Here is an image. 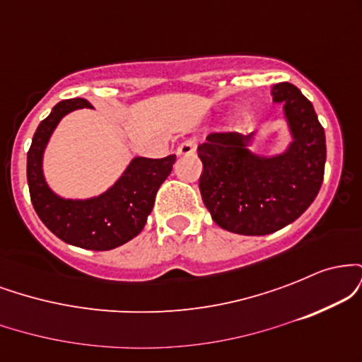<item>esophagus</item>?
I'll return each instance as SVG.
<instances>
[{"instance_id": "34e87169", "label": "esophagus", "mask_w": 362, "mask_h": 362, "mask_svg": "<svg viewBox=\"0 0 362 362\" xmlns=\"http://www.w3.org/2000/svg\"><path fill=\"white\" fill-rule=\"evenodd\" d=\"M195 146H197V143H195V139H187V141H184V143L180 144V146L177 148V155H180V156L194 155Z\"/></svg>"}]
</instances>
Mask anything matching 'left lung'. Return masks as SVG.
<instances>
[{"label":"left lung","instance_id":"8db88e82","mask_svg":"<svg viewBox=\"0 0 362 362\" xmlns=\"http://www.w3.org/2000/svg\"><path fill=\"white\" fill-rule=\"evenodd\" d=\"M274 102H284L293 143L279 156L247 149L250 136L213 132L199 144L202 201L214 223L238 235H269L308 209L325 173V131L313 105L291 83H277Z\"/></svg>","mask_w":362,"mask_h":362}]
</instances>
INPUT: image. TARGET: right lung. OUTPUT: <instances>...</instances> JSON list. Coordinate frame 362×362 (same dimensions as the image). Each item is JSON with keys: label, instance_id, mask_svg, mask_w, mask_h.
Returning a JSON list of instances; mask_svg holds the SVG:
<instances>
[{"label": "right lung", "instance_id": "add662e5", "mask_svg": "<svg viewBox=\"0 0 362 362\" xmlns=\"http://www.w3.org/2000/svg\"><path fill=\"white\" fill-rule=\"evenodd\" d=\"M91 109L85 98L62 100L37 127L27 153V180L32 204L45 226L62 242L86 250H112L141 233L155 206L160 185L172 173L177 156L134 158L107 192L86 201L61 199L42 175V155L57 122L68 112Z\"/></svg>", "mask_w": 362, "mask_h": 362}]
</instances>
